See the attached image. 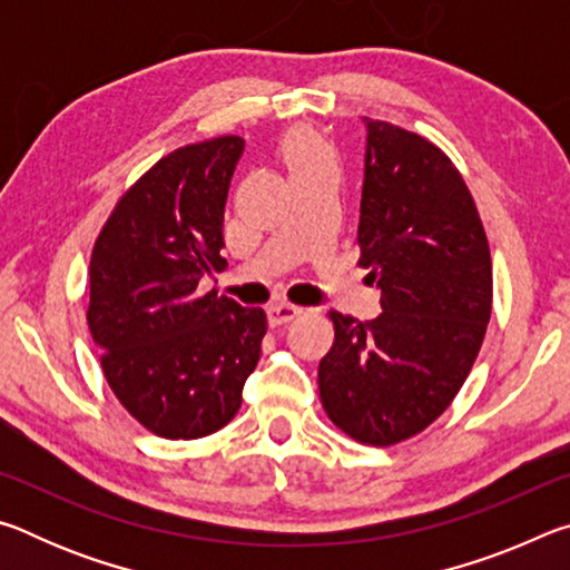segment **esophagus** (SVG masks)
<instances>
[{
    "mask_svg": "<svg viewBox=\"0 0 570 570\" xmlns=\"http://www.w3.org/2000/svg\"><path fill=\"white\" fill-rule=\"evenodd\" d=\"M302 312H304V308L294 306V304H274V306H268V322H272L274 326L286 324V322L296 320V316Z\"/></svg>",
    "mask_w": 570,
    "mask_h": 570,
    "instance_id": "34e87169",
    "label": "esophagus"
}]
</instances>
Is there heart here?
Masks as SVG:
<instances>
[{"label":"heart","mask_w":570,"mask_h":570,"mask_svg":"<svg viewBox=\"0 0 570 570\" xmlns=\"http://www.w3.org/2000/svg\"><path fill=\"white\" fill-rule=\"evenodd\" d=\"M284 160L292 176L302 170H308L314 166H322V163H334V156L326 142L308 128H296L284 138Z\"/></svg>","instance_id":"heart-1"}]
</instances>
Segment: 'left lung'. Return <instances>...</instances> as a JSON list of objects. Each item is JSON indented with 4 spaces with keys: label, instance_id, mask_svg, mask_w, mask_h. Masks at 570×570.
Returning a JSON list of instances; mask_svg holds the SVG:
<instances>
[{
    "label": "left lung",
    "instance_id": "obj_1",
    "mask_svg": "<svg viewBox=\"0 0 570 570\" xmlns=\"http://www.w3.org/2000/svg\"><path fill=\"white\" fill-rule=\"evenodd\" d=\"M360 262L382 292L372 322L330 312L326 417L362 445L420 435L465 384L493 312V264L468 183L435 142L366 120Z\"/></svg>",
    "mask_w": 570,
    "mask_h": 570
}]
</instances>
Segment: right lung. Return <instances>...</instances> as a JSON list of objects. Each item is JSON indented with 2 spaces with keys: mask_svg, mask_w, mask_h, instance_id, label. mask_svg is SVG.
<instances>
[{
  "mask_svg": "<svg viewBox=\"0 0 570 570\" xmlns=\"http://www.w3.org/2000/svg\"><path fill=\"white\" fill-rule=\"evenodd\" d=\"M238 135L163 156L122 193L90 256L88 324L105 382L166 440L214 435L236 417L266 334L264 308L198 294L220 268Z\"/></svg>",
  "mask_w": 570,
  "mask_h": 570,
  "instance_id": "obj_1",
  "label": "right lung"
}]
</instances>
